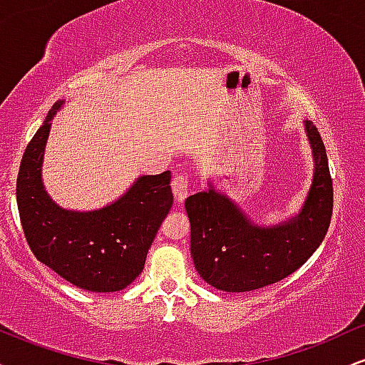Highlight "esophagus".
<instances>
[{"instance_id": "1", "label": "esophagus", "mask_w": 365, "mask_h": 365, "mask_svg": "<svg viewBox=\"0 0 365 365\" xmlns=\"http://www.w3.org/2000/svg\"><path fill=\"white\" fill-rule=\"evenodd\" d=\"M190 182H188V177L187 175H175L173 180H171V188H173V195H175V200H178V202H182L183 199L188 195V190H190Z\"/></svg>"}]
</instances>
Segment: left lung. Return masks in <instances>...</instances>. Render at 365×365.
<instances>
[{
  "label": "left lung",
  "instance_id": "obj_1",
  "mask_svg": "<svg viewBox=\"0 0 365 365\" xmlns=\"http://www.w3.org/2000/svg\"><path fill=\"white\" fill-rule=\"evenodd\" d=\"M314 156L311 190L299 215L274 226L255 225L223 192L209 187L187 197L190 254L197 273L223 292H250L295 273L324 240L333 215L324 142L305 120Z\"/></svg>",
  "mask_w": 365,
  "mask_h": 365
}]
</instances>
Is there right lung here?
Here are the masks:
<instances>
[{
	"mask_svg": "<svg viewBox=\"0 0 365 365\" xmlns=\"http://www.w3.org/2000/svg\"><path fill=\"white\" fill-rule=\"evenodd\" d=\"M53 104L25 149L16 178V206L27 244L37 261L89 292H118L144 269L149 247L173 206L170 171L144 175L120 197L96 211L63 209L43 185V158Z\"/></svg>",
	"mask_w": 365,
	"mask_h": 365,
	"instance_id": "add662e5",
	"label": "right lung"
}]
</instances>
